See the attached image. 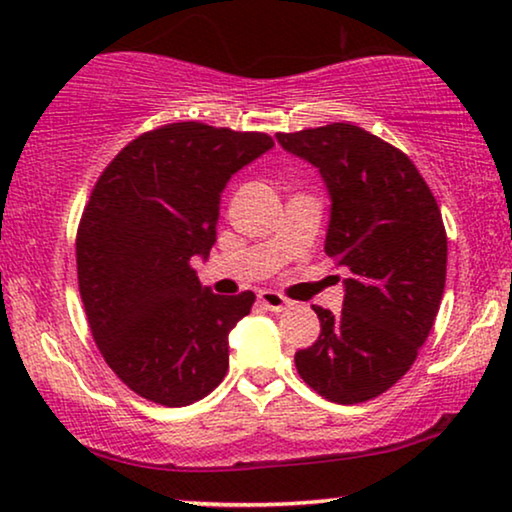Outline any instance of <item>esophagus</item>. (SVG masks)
Segmentation results:
<instances>
[{
    "mask_svg": "<svg viewBox=\"0 0 512 512\" xmlns=\"http://www.w3.org/2000/svg\"><path fill=\"white\" fill-rule=\"evenodd\" d=\"M258 300H261V305L265 307V310H272V312H282L289 307V300H286L282 293L270 291V289L258 291Z\"/></svg>",
    "mask_w": 512,
    "mask_h": 512,
    "instance_id": "1",
    "label": "esophagus"
}]
</instances>
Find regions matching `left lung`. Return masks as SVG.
Instances as JSON below:
<instances>
[{
  "label": "left lung",
  "instance_id": "1",
  "mask_svg": "<svg viewBox=\"0 0 512 512\" xmlns=\"http://www.w3.org/2000/svg\"><path fill=\"white\" fill-rule=\"evenodd\" d=\"M284 151L324 179V251L352 275L342 312L314 307L321 333L296 352L298 375L328 401L366 403L408 373L445 289L447 235L438 202L403 151L359 125L279 132Z\"/></svg>",
  "mask_w": 512,
  "mask_h": 512
}]
</instances>
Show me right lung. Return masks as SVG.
<instances>
[{"mask_svg": "<svg viewBox=\"0 0 512 512\" xmlns=\"http://www.w3.org/2000/svg\"><path fill=\"white\" fill-rule=\"evenodd\" d=\"M272 146L263 132L170 123L132 139L90 193L81 300L104 361L146 401L181 408L226 377L228 333L256 296H216L191 261L216 242L230 177Z\"/></svg>", "mask_w": 512, "mask_h": 512, "instance_id": "obj_1", "label": "right lung"}]
</instances>
